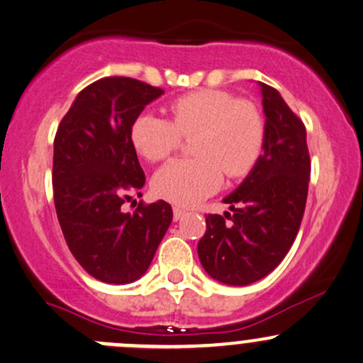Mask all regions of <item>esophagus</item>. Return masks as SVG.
Returning a JSON list of instances; mask_svg holds the SVG:
<instances>
[{"label":"esophagus","mask_w":363,"mask_h":363,"mask_svg":"<svg viewBox=\"0 0 363 363\" xmlns=\"http://www.w3.org/2000/svg\"><path fill=\"white\" fill-rule=\"evenodd\" d=\"M186 213H188V210L181 208V206H174V220H179V218L184 217Z\"/></svg>","instance_id":"34e87169"}]
</instances>
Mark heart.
<instances>
[{
  "mask_svg": "<svg viewBox=\"0 0 363 363\" xmlns=\"http://www.w3.org/2000/svg\"><path fill=\"white\" fill-rule=\"evenodd\" d=\"M169 118L141 113L130 125V141L148 162H163L194 138V158L167 163L153 179L158 196L179 205H196L220 188L224 172L241 179L257 167L265 148L262 110L224 89L191 91L169 103Z\"/></svg>",
  "mask_w": 363,
  "mask_h": 363,
  "instance_id": "obj_1",
  "label": "heart"
}]
</instances>
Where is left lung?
<instances>
[{"mask_svg":"<svg viewBox=\"0 0 363 363\" xmlns=\"http://www.w3.org/2000/svg\"><path fill=\"white\" fill-rule=\"evenodd\" d=\"M260 86L267 117L264 155L224 200L233 213L206 215V233L198 242L203 269L230 286L260 281L281 264L300 229L308 194L305 123L274 87Z\"/></svg>","mask_w":363,"mask_h":363,"instance_id":"obj_1","label":"left lung"}]
</instances>
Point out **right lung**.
<instances>
[{"label":"right lung","instance_id":"obj_1","mask_svg":"<svg viewBox=\"0 0 363 363\" xmlns=\"http://www.w3.org/2000/svg\"><path fill=\"white\" fill-rule=\"evenodd\" d=\"M163 89L130 77H103L75 98L60 122L53 150V196L67 246L98 281L127 284L146 272L172 222L167 201H139L145 172L130 125Z\"/></svg>","mask_w":363,"mask_h":363}]
</instances>
